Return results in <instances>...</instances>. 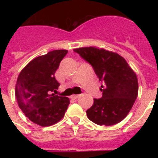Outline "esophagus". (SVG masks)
<instances>
[{"label": "esophagus", "instance_id": "esophagus-1", "mask_svg": "<svg viewBox=\"0 0 158 158\" xmlns=\"http://www.w3.org/2000/svg\"><path fill=\"white\" fill-rule=\"evenodd\" d=\"M79 96H80V95H73L71 97H72L73 99H77V98H78Z\"/></svg>", "mask_w": 158, "mask_h": 158}]
</instances>
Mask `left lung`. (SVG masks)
Masks as SVG:
<instances>
[{"instance_id":"left-lung-1","label":"left lung","mask_w":158,"mask_h":158,"mask_svg":"<svg viewBox=\"0 0 158 158\" xmlns=\"http://www.w3.org/2000/svg\"><path fill=\"white\" fill-rule=\"evenodd\" d=\"M73 51L93 66L99 80L104 83L100 89L102 97L93 99V106L86 111L88 118L100 126L121 122L138 96L139 83L135 73L116 53L93 47Z\"/></svg>"}]
</instances>
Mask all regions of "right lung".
I'll use <instances>...</instances> for the list:
<instances>
[{
  "label": "right lung",
  "instance_id": "right-lung-1",
  "mask_svg": "<svg viewBox=\"0 0 158 158\" xmlns=\"http://www.w3.org/2000/svg\"><path fill=\"white\" fill-rule=\"evenodd\" d=\"M66 50H55L31 61L19 73L16 85L18 105L31 122L51 126L62 119L69 99L52 93L60 84L54 73Z\"/></svg>",
  "mask_w": 158,
  "mask_h": 158
}]
</instances>
